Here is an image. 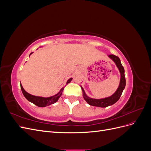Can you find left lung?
Listing matches in <instances>:
<instances>
[{
  "mask_svg": "<svg viewBox=\"0 0 151 151\" xmlns=\"http://www.w3.org/2000/svg\"><path fill=\"white\" fill-rule=\"evenodd\" d=\"M108 57L111 59H112V60L114 61V62L115 63V64L116 65L118 69L120 70V75H121L120 85L118 86V88L117 89L116 92L113 95H111V96L106 98H103V99H93L88 97V96L85 94L83 88L81 87V89L83 90V97L84 99L86 100V101L87 103H88L89 104L91 105V106L105 108L113 104L114 103H115L116 101H118V100L120 99L121 95L123 93V91L125 89V84H126V81H125V70H124V68H123V67L122 65L120 59L117 56L114 55H112V54L109 55Z\"/></svg>",
  "mask_w": 151,
  "mask_h": 151,
  "instance_id": "obj_1",
  "label": "left lung"
}]
</instances>
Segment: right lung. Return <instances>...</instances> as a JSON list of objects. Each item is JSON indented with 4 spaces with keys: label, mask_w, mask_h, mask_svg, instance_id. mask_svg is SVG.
<instances>
[{
    "label": "right lung",
    "mask_w": 151,
    "mask_h": 151,
    "mask_svg": "<svg viewBox=\"0 0 151 151\" xmlns=\"http://www.w3.org/2000/svg\"><path fill=\"white\" fill-rule=\"evenodd\" d=\"M72 78H70V79H68L67 82V84L70 83V81H72ZM63 88H62L61 89V90L60 91V92H59L58 94H57L56 95L53 96H51V97H49V98H43V97L35 96L31 95V94L28 93L23 89L22 85L21 84V89L22 94H23V95L24 96V97L27 99H28L29 101L33 103V104H35V105H36V106H39V107H45L47 106H48V105L52 104L55 103H56L58 101V99H59V98L61 96V95L62 94V91L63 90Z\"/></svg>",
    "instance_id": "add662e5"
}]
</instances>
